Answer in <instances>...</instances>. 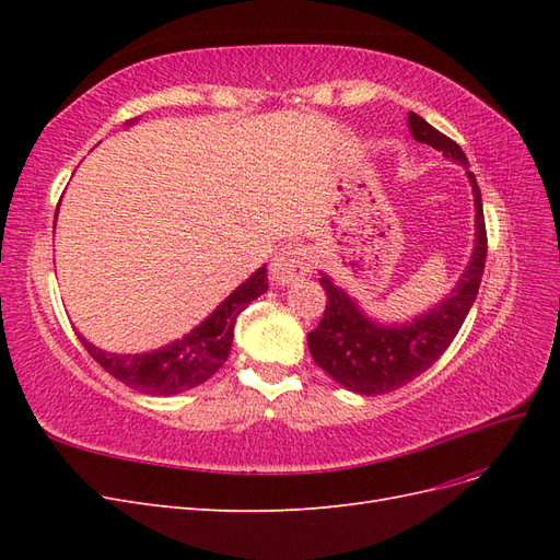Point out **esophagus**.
<instances>
[{"mask_svg":"<svg viewBox=\"0 0 560 560\" xmlns=\"http://www.w3.org/2000/svg\"><path fill=\"white\" fill-rule=\"evenodd\" d=\"M313 257L306 247L301 245H284L273 261H270V280L276 284H292L301 278H306L313 268Z\"/></svg>","mask_w":560,"mask_h":560,"instance_id":"1","label":"esophagus"}]
</instances>
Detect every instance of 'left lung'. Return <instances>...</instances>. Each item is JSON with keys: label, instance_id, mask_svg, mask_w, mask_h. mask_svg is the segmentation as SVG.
I'll list each match as a JSON object with an SVG mask.
<instances>
[{"label": "left lung", "instance_id": "left-lung-1", "mask_svg": "<svg viewBox=\"0 0 560 560\" xmlns=\"http://www.w3.org/2000/svg\"><path fill=\"white\" fill-rule=\"evenodd\" d=\"M409 128L418 142H425L444 156L467 165L465 151L444 132L432 128L425 118L409 114ZM477 208V241H474L471 261L457 282L455 290L439 303L436 308L416 317L409 325L385 327L369 319L341 287H336L327 276L319 284L327 292V308L319 325L308 334V348L315 364L358 395H385L406 385L428 371L444 350L451 346L455 334L479 294V284L486 266V222L479 184L467 173Z\"/></svg>", "mask_w": 560, "mask_h": 560}]
</instances>
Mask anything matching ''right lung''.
<instances>
[{
  "instance_id": "add662e5",
  "label": "right lung",
  "mask_w": 560,
  "mask_h": 560,
  "mask_svg": "<svg viewBox=\"0 0 560 560\" xmlns=\"http://www.w3.org/2000/svg\"><path fill=\"white\" fill-rule=\"evenodd\" d=\"M266 290L268 276L266 266H261L238 290L219 303L217 311L206 322H200L194 331L154 352L116 354L95 348L83 336H79V341L107 374L128 387L154 397L179 395L184 389L206 383L226 362L235 319L254 299L266 294Z\"/></svg>"
}]
</instances>
